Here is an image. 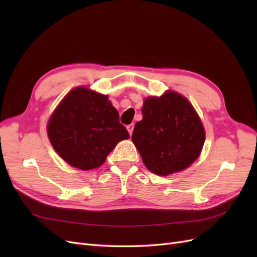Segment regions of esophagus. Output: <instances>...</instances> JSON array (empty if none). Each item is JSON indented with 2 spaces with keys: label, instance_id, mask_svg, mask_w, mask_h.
Returning a JSON list of instances; mask_svg holds the SVG:
<instances>
[{
  "label": "esophagus",
  "instance_id": "34e87169",
  "mask_svg": "<svg viewBox=\"0 0 257 257\" xmlns=\"http://www.w3.org/2000/svg\"><path fill=\"white\" fill-rule=\"evenodd\" d=\"M126 128H127V131H128L130 135H132V134H133V131H134V124H130V125L126 126Z\"/></svg>",
  "mask_w": 257,
  "mask_h": 257
}]
</instances>
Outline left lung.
Returning <instances> with one entry per match:
<instances>
[{
  "instance_id": "left-lung-1",
  "label": "left lung",
  "mask_w": 257,
  "mask_h": 257,
  "mask_svg": "<svg viewBox=\"0 0 257 257\" xmlns=\"http://www.w3.org/2000/svg\"><path fill=\"white\" fill-rule=\"evenodd\" d=\"M142 112L132 141L150 172L159 176L181 172L199 157L205 128L188 98L167 91L146 98Z\"/></svg>"
}]
</instances>
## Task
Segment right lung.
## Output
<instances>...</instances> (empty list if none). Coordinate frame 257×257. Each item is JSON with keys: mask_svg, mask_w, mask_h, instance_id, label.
<instances>
[{"mask_svg": "<svg viewBox=\"0 0 257 257\" xmlns=\"http://www.w3.org/2000/svg\"><path fill=\"white\" fill-rule=\"evenodd\" d=\"M47 132L60 157L82 170L99 167L116 144L130 138L108 96L84 87L73 89L62 99Z\"/></svg>", "mask_w": 257, "mask_h": 257, "instance_id": "1", "label": "right lung"}]
</instances>
